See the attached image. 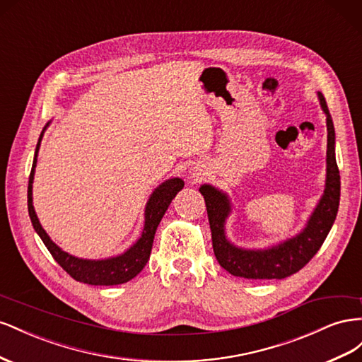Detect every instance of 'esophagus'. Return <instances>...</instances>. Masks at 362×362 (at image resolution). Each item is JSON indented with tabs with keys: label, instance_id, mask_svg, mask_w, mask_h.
<instances>
[{
	"label": "esophagus",
	"instance_id": "34e87169",
	"mask_svg": "<svg viewBox=\"0 0 362 362\" xmlns=\"http://www.w3.org/2000/svg\"><path fill=\"white\" fill-rule=\"evenodd\" d=\"M199 175H200L199 173H194V174H192V177H195V180H199Z\"/></svg>",
	"mask_w": 362,
	"mask_h": 362
}]
</instances>
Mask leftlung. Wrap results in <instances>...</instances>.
I'll return each mask as SVG.
<instances>
[{
  "mask_svg": "<svg viewBox=\"0 0 362 362\" xmlns=\"http://www.w3.org/2000/svg\"><path fill=\"white\" fill-rule=\"evenodd\" d=\"M318 100L326 113L327 126L326 185L322 199L300 233L264 250L240 249L226 238L224 224L232 212V204L227 194L216 189L212 185L200 187L206 209H208L215 257L226 272L236 277L285 279L302 270L323 245L337 218L341 182H339V171L335 160V129L322 92H318Z\"/></svg>",
  "mask_w": 362,
  "mask_h": 362,
  "instance_id": "1",
  "label": "left lung"
}]
</instances>
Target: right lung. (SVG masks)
<instances>
[{
	"mask_svg": "<svg viewBox=\"0 0 362 362\" xmlns=\"http://www.w3.org/2000/svg\"><path fill=\"white\" fill-rule=\"evenodd\" d=\"M48 124L44 127L42 133H40L39 136L32 173H30V177H28V191H27L28 215H30V220H32L36 233L40 236V240L44 241L45 247L51 253V256L54 257L56 262L64 268L72 279H76L78 282H83L88 285L109 286V285H119V284H126L132 281V279L138 276L142 272V268L146 267L151 253L154 233H156V229L162 220V216L165 215V212H167L170 203L175 197V194L183 188L185 185L183 180L179 177L168 179L153 191L146 206V223H144L141 238L133 244L127 252H124L122 255H118V256L107 257V259H98V261L81 259V257L72 256L62 250L60 247H57L53 241L49 240L48 233L42 229V226H40L33 208V179H35V168L37 162V151Z\"/></svg>",
	"mask_w": 362,
	"mask_h": 362,
	"instance_id": "add662e5",
	"label": "right lung"
}]
</instances>
